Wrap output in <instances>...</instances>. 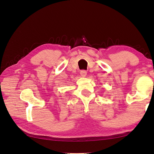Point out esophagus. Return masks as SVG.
Masks as SVG:
<instances>
[{
    "label": "esophagus",
    "instance_id": "obj_1",
    "mask_svg": "<svg viewBox=\"0 0 154 154\" xmlns=\"http://www.w3.org/2000/svg\"><path fill=\"white\" fill-rule=\"evenodd\" d=\"M80 75H82V77H85L87 75V71H85V70H82V71H80Z\"/></svg>",
    "mask_w": 154,
    "mask_h": 154
}]
</instances>
